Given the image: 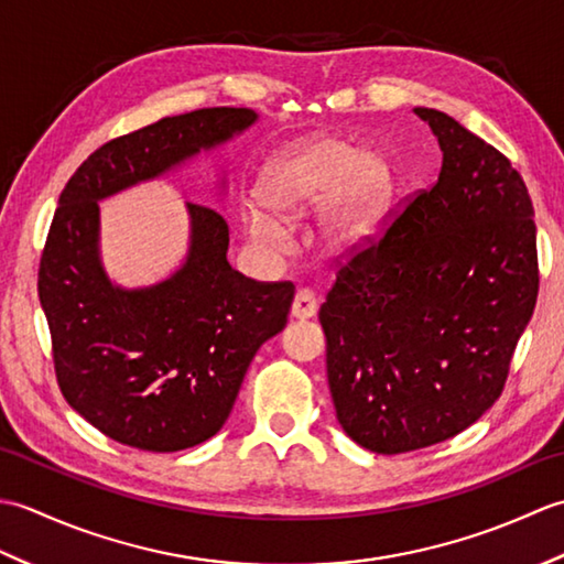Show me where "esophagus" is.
Wrapping results in <instances>:
<instances>
[{
    "mask_svg": "<svg viewBox=\"0 0 564 564\" xmlns=\"http://www.w3.org/2000/svg\"><path fill=\"white\" fill-rule=\"evenodd\" d=\"M291 315L295 319H313L317 315V297L313 291L301 289L293 297V307H291Z\"/></svg>",
    "mask_w": 564,
    "mask_h": 564,
    "instance_id": "obj_1",
    "label": "esophagus"
}]
</instances>
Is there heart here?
Masks as SVG:
<instances>
[{"mask_svg": "<svg viewBox=\"0 0 564 564\" xmlns=\"http://www.w3.org/2000/svg\"><path fill=\"white\" fill-rule=\"evenodd\" d=\"M394 176L386 152L349 138L319 133L279 150L257 176L254 206L242 210L245 232L261 247H281V223L315 210V242L329 254L361 247L392 198Z\"/></svg>", "mask_w": 564, "mask_h": 564, "instance_id": "b5f03b06", "label": "heart"}]
</instances>
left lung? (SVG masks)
Instances as JSON below:
<instances>
[{
    "label": "left lung",
    "mask_w": 564,
    "mask_h": 564,
    "mask_svg": "<svg viewBox=\"0 0 564 564\" xmlns=\"http://www.w3.org/2000/svg\"><path fill=\"white\" fill-rule=\"evenodd\" d=\"M414 113L443 152L438 182L344 263L319 307L339 424L382 455L434 446L495 404L538 297L521 174L448 113Z\"/></svg>",
    "instance_id": "left-lung-1"
}]
</instances>
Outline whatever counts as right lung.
Masks as SVG:
<instances>
[{"label":"right lung","instance_id":"right-lung-1","mask_svg":"<svg viewBox=\"0 0 564 564\" xmlns=\"http://www.w3.org/2000/svg\"><path fill=\"white\" fill-rule=\"evenodd\" d=\"M257 121V111L227 106L162 118L106 142L59 194L39 271L57 382L72 410L123 446L174 453L218 434L251 358L289 322L295 289L237 273L227 223L198 203H186L178 269L126 289L104 269L99 203L176 172Z\"/></svg>","mask_w":564,"mask_h":564}]
</instances>
